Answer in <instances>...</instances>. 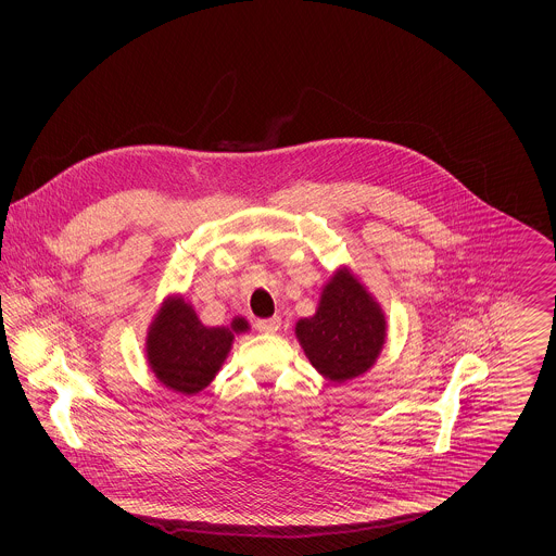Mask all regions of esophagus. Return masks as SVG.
<instances>
[{
    "mask_svg": "<svg viewBox=\"0 0 556 556\" xmlns=\"http://www.w3.org/2000/svg\"><path fill=\"white\" fill-rule=\"evenodd\" d=\"M279 327H281V320L277 317L258 318V320H256V329H258L261 333H275V331H279Z\"/></svg>",
    "mask_w": 556,
    "mask_h": 556,
    "instance_id": "34e87169",
    "label": "esophagus"
}]
</instances>
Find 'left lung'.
Instances as JSON below:
<instances>
[{"label": "left lung", "mask_w": 556, "mask_h": 556, "mask_svg": "<svg viewBox=\"0 0 556 556\" xmlns=\"http://www.w3.org/2000/svg\"><path fill=\"white\" fill-rule=\"evenodd\" d=\"M295 338L323 377L342 383L375 365L386 344V315L344 266L323 288L317 313L295 323Z\"/></svg>", "instance_id": "1"}]
</instances>
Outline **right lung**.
I'll use <instances>...</instances> for the list:
<instances>
[{
	"instance_id": "add662e5",
	"label": "right lung",
	"mask_w": 556,
	"mask_h": 556,
	"mask_svg": "<svg viewBox=\"0 0 556 556\" xmlns=\"http://www.w3.org/2000/svg\"><path fill=\"white\" fill-rule=\"evenodd\" d=\"M250 329L236 317L229 327H206L184 298L170 295L162 302L148 329L146 354L160 383L179 394L202 392L223 367L238 333Z\"/></svg>"
}]
</instances>
